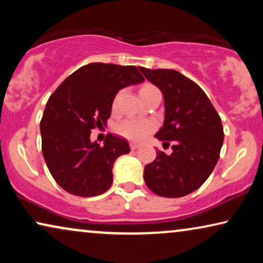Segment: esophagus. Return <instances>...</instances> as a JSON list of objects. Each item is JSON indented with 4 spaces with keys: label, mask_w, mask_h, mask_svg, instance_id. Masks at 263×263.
Here are the masks:
<instances>
[{
    "label": "esophagus",
    "mask_w": 263,
    "mask_h": 263,
    "mask_svg": "<svg viewBox=\"0 0 263 263\" xmlns=\"http://www.w3.org/2000/svg\"><path fill=\"white\" fill-rule=\"evenodd\" d=\"M139 147H140V145H138V143H134V142H132V143H130V148H132V151L138 149Z\"/></svg>",
    "instance_id": "obj_1"
}]
</instances>
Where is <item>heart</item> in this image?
Wrapping results in <instances>:
<instances>
[{"label": "heart", "instance_id": "heart-1", "mask_svg": "<svg viewBox=\"0 0 263 263\" xmlns=\"http://www.w3.org/2000/svg\"><path fill=\"white\" fill-rule=\"evenodd\" d=\"M159 91L156 86L147 84L142 86L140 89V96H145L149 92H156ZM120 97L121 92H118L112 100L111 107L114 111L117 110L118 103H120ZM116 132L117 134H120L123 138L132 140V141H140V140L145 139L147 135H149L154 129H156V123L153 121H147V120H136V118H127V120L121 121L120 123L116 125Z\"/></svg>", "mask_w": 263, "mask_h": 263}]
</instances>
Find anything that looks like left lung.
Returning <instances> with one entry per match:
<instances>
[{
	"label": "left lung",
	"mask_w": 263,
	"mask_h": 263,
	"mask_svg": "<svg viewBox=\"0 0 263 263\" xmlns=\"http://www.w3.org/2000/svg\"><path fill=\"white\" fill-rule=\"evenodd\" d=\"M163 92L165 121L156 134L172 153L157 151L143 171L146 185L164 197H182L206 182L218 163L224 141L221 120L199 85L172 69L139 67Z\"/></svg>",
	"instance_id": "left-lung-1"
}]
</instances>
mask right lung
I'll return each mask as SVG.
<instances>
[{
	"instance_id": "right-lung-1",
	"label": "right lung",
	"mask_w": 263,
	"mask_h": 263,
	"mask_svg": "<svg viewBox=\"0 0 263 263\" xmlns=\"http://www.w3.org/2000/svg\"><path fill=\"white\" fill-rule=\"evenodd\" d=\"M142 81L134 66L89 63L70 74L50 96L41 121L42 152L50 174L67 193L91 197L112 184L115 161L130 152V147L112 134L99 146L89 140L91 130L107 123L121 88Z\"/></svg>"
}]
</instances>
